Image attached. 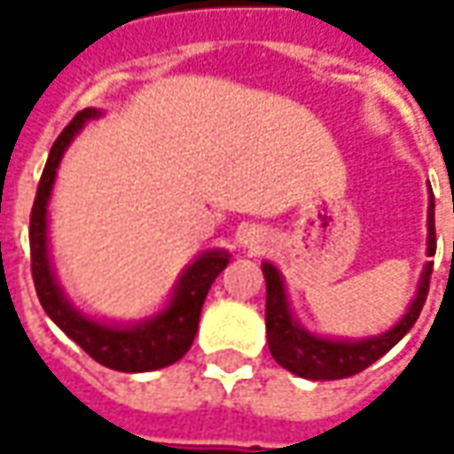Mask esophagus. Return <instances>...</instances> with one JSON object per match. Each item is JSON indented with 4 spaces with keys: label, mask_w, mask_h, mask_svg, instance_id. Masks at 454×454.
Wrapping results in <instances>:
<instances>
[{
    "label": "esophagus",
    "mask_w": 454,
    "mask_h": 454,
    "mask_svg": "<svg viewBox=\"0 0 454 454\" xmlns=\"http://www.w3.org/2000/svg\"><path fill=\"white\" fill-rule=\"evenodd\" d=\"M242 245H245V247H250V250H254V253H260V250H262V245H265V235H262L260 230L250 227V230H245V232H242Z\"/></svg>",
    "instance_id": "obj_1"
}]
</instances>
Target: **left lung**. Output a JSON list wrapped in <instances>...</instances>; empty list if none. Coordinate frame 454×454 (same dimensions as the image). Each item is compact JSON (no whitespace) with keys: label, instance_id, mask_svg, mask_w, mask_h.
I'll return each instance as SVG.
<instances>
[{"label":"left lung","instance_id":"left-lung-1","mask_svg":"<svg viewBox=\"0 0 454 454\" xmlns=\"http://www.w3.org/2000/svg\"><path fill=\"white\" fill-rule=\"evenodd\" d=\"M427 253L434 254L437 250V237H434V200H429L427 212ZM265 275V288H268V301H265V325H268V346H270L272 358L288 369L293 374L313 379V381H325V379H346L364 369H369L374 361L384 356L389 348H394L404 333L417 323L422 305L427 301L429 278H432V262L425 265L422 280L417 298L411 301L410 310L404 318L394 325L392 331L364 340H331L310 336L303 331L290 316L288 301H286V288L280 280V272L272 268L270 262L262 265Z\"/></svg>","mask_w":454,"mask_h":454}]
</instances>
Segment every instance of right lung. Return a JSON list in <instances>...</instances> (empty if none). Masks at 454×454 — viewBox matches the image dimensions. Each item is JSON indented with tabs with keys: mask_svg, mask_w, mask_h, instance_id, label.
I'll return each mask as SVG.
<instances>
[{
	"mask_svg": "<svg viewBox=\"0 0 454 454\" xmlns=\"http://www.w3.org/2000/svg\"><path fill=\"white\" fill-rule=\"evenodd\" d=\"M96 115H100L96 108L80 111L65 126V131L58 136V141L50 149L47 164L40 176V186H37V197L32 204V215H29L32 280H35V290H37L44 313L58 323L88 356L115 372H129V374L153 372V369H164L168 364L179 361L189 351L200 328L204 298L212 288L215 278L227 268L230 254L222 250H209L197 257L182 275L168 308L161 310L156 318L131 325V328H118V325L85 318L65 301L50 268V257H47V200H50L55 171L67 144L82 129V123Z\"/></svg>",
	"mask_w": 454,
	"mask_h": 454,
	"instance_id": "add662e5",
	"label": "right lung"
}]
</instances>
